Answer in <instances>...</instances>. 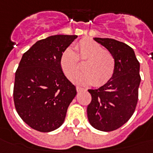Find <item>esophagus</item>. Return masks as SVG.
I'll return each mask as SVG.
<instances>
[{"label":"esophagus","mask_w":153,"mask_h":153,"mask_svg":"<svg viewBox=\"0 0 153 153\" xmlns=\"http://www.w3.org/2000/svg\"><path fill=\"white\" fill-rule=\"evenodd\" d=\"M76 90L77 91H81L83 90V88H82V87H80V86H76Z\"/></svg>","instance_id":"34e87169"}]
</instances>
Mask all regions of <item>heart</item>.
Here are the masks:
<instances>
[{
  "label": "heart",
  "mask_w": 153,
  "mask_h": 153,
  "mask_svg": "<svg viewBox=\"0 0 153 153\" xmlns=\"http://www.w3.org/2000/svg\"><path fill=\"white\" fill-rule=\"evenodd\" d=\"M71 48L65 49L59 59V65L63 74L71 79L79 70V61L84 62L82 73L74 77L76 83L99 87L111 79L115 71V58L109 52L92 39H82Z\"/></svg>",
  "instance_id": "1"
}]
</instances>
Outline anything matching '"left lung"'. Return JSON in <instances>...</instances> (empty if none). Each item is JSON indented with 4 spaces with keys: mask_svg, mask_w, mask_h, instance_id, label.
<instances>
[{
    "mask_svg": "<svg viewBox=\"0 0 153 153\" xmlns=\"http://www.w3.org/2000/svg\"><path fill=\"white\" fill-rule=\"evenodd\" d=\"M115 58V71L107 83L88 90L91 102L87 117L94 128L110 132L122 126L135 111L140 86V63L132 48L109 38H94Z\"/></svg>",
    "mask_w": 153,
    "mask_h": 153,
    "instance_id": "1",
    "label": "left lung"
}]
</instances>
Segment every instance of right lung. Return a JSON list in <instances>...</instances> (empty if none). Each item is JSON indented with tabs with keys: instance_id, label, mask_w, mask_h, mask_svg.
<instances>
[{
	"instance_id": "add662e5",
	"label": "right lung",
	"mask_w": 153,
	"mask_h": 153,
	"mask_svg": "<svg viewBox=\"0 0 153 153\" xmlns=\"http://www.w3.org/2000/svg\"><path fill=\"white\" fill-rule=\"evenodd\" d=\"M77 36L56 35L40 39L22 56L16 71L13 100L23 121L48 133L62 126L76 95L75 86L59 65L62 51Z\"/></svg>"
}]
</instances>
